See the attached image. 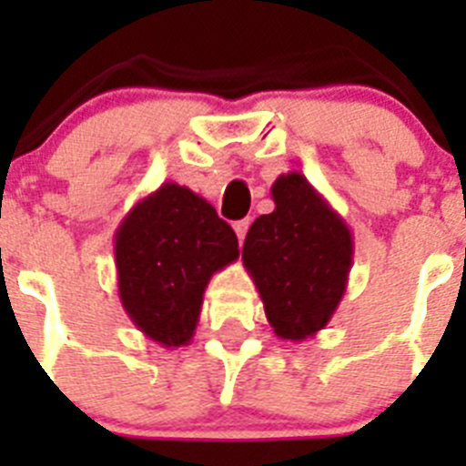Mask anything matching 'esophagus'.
<instances>
[{
	"label": "esophagus",
	"mask_w": 466,
	"mask_h": 466,
	"mask_svg": "<svg viewBox=\"0 0 466 466\" xmlns=\"http://www.w3.org/2000/svg\"><path fill=\"white\" fill-rule=\"evenodd\" d=\"M249 224H252L249 219H240V221H236V224H233V230H236V236H238V240H240V242H245V236H247V228H249Z\"/></svg>",
	"instance_id": "34e87169"
}]
</instances>
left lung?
<instances>
[{
	"instance_id": "8db88e82",
	"label": "left lung",
	"mask_w": 466,
	"mask_h": 466,
	"mask_svg": "<svg viewBox=\"0 0 466 466\" xmlns=\"http://www.w3.org/2000/svg\"><path fill=\"white\" fill-rule=\"evenodd\" d=\"M270 196L275 209L252 224L242 263L275 336L300 343L331 322L348 289L355 242L306 175H279Z\"/></svg>"
}]
</instances>
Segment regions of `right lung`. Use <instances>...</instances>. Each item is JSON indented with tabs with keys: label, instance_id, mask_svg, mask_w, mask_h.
<instances>
[{
	"label": "right lung",
	"instance_id": "1",
	"mask_svg": "<svg viewBox=\"0 0 466 466\" xmlns=\"http://www.w3.org/2000/svg\"><path fill=\"white\" fill-rule=\"evenodd\" d=\"M114 257L123 310L147 339L175 350L191 343L209 279L240 249L205 198L166 182L123 217Z\"/></svg>",
	"mask_w": 466,
	"mask_h": 466
}]
</instances>
